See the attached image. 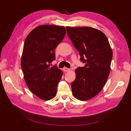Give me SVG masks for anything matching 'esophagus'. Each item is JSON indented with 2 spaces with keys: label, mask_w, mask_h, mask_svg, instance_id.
Here are the masks:
<instances>
[{
  "label": "esophagus",
  "mask_w": 131,
  "mask_h": 131,
  "mask_svg": "<svg viewBox=\"0 0 131 131\" xmlns=\"http://www.w3.org/2000/svg\"><path fill=\"white\" fill-rule=\"evenodd\" d=\"M63 71H65V72H67V71H69V70H70V69L67 68H64L63 69Z\"/></svg>",
  "instance_id": "obj_1"
}]
</instances>
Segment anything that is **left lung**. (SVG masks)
<instances>
[{
	"label": "left lung",
	"instance_id": "8db88e82",
	"mask_svg": "<svg viewBox=\"0 0 131 131\" xmlns=\"http://www.w3.org/2000/svg\"><path fill=\"white\" fill-rule=\"evenodd\" d=\"M73 46L79 52L84 67L75 69L71 83L74 96L82 101L96 96L106 84L110 71L113 52L106 35L90 27H66Z\"/></svg>",
	"mask_w": 131,
	"mask_h": 131
}]
</instances>
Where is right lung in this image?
<instances>
[{
	"label": "right lung",
	"instance_id": "1",
	"mask_svg": "<svg viewBox=\"0 0 131 131\" xmlns=\"http://www.w3.org/2000/svg\"><path fill=\"white\" fill-rule=\"evenodd\" d=\"M65 34V27L45 25L35 27L25 41L21 62L24 79L32 93L43 100L56 95L63 73L57 66L50 65Z\"/></svg>",
	"mask_w": 131,
	"mask_h": 131
}]
</instances>
